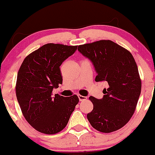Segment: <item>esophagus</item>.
Here are the masks:
<instances>
[{
  "mask_svg": "<svg viewBox=\"0 0 155 155\" xmlns=\"http://www.w3.org/2000/svg\"><path fill=\"white\" fill-rule=\"evenodd\" d=\"M78 97H79V101H85V100L87 99L86 97L82 96V95H78Z\"/></svg>",
  "mask_w": 155,
  "mask_h": 155,
  "instance_id": "esophagus-1",
  "label": "esophagus"
}]
</instances>
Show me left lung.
Returning <instances> with one entry per match:
<instances>
[{
  "label": "left lung",
  "instance_id": "1",
  "mask_svg": "<svg viewBox=\"0 0 155 155\" xmlns=\"http://www.w3.org/2000/svg\"><path fill=\"white\" fill-rule=\"evenodd\" d=\"M96 70V82H107L102 99L89 97L93 110L87 115L91 125L102 133L119 130L135 112L141 93V79L132 54L111 40H99L78 46Z\"/></svg>",
  "mask_w": 155,
  "mask_h": 155
}]
</instances>
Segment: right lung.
<instances>
[{"mask_svg": "<svg viewBox=\"0 0 155 155\" xmlns=\"http://www.w3.org/2000/svg\"><path fill=\"white\" fill-rule=\"evenodd\" d=\"M77 46L47 43L25 58L17 75L15 93L26 121L37 131L54 134L68 124L79 97L52 95L62 84L60 66Z\"/></svg>", "mask_w": 155, "mask_h": 155, "instance_id": "obj_1", "label": "right lung"}]
</instances>
